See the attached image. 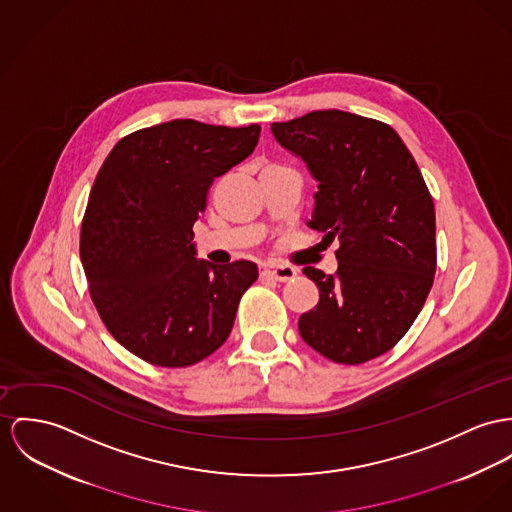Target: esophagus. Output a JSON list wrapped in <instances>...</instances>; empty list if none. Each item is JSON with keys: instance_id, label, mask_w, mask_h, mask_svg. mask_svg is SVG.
I'll return each mask as SVG.
<instances>
[{"instance_id": "obj_1", "label": "esophagus", "mask_w": 512, "mask_h": 512, "mask_svg": "<svg viewBox=\"0 0 512 512\" xmlns=\"http://www.w3.org/2000/svg\"><path fill=\"white\" fill-rule=\"evenodd\" d=\"M259 275L271 276L278 282H288L296 276V269L288 265H275V263H261L259 265Z\"/></svg>"}]
</instances>
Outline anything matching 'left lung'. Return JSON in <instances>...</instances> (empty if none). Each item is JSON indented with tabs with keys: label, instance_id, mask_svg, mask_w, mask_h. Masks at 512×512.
Segmentation results:
<instances>
[{
	"label": "left lung",
	"instance_id": "obj_1",
	"mask_svg": "<svg viewBox=\"0 0 512 512\" xmlns=\"http://www.w3.org/2000/svg\"><path fill=\"white\" fill-rule=\"evenodd\" d=\"M280 146L317 179L310 228L339 239V269L304 267L319 288L300 315L302 339L339 364L388 353L413 325L436 271L434 204L427 183L394 128L329 109L273 122Z\"/></svg>",
	"mask_w": 512,
	"mask_h": 512
}]
</instances>
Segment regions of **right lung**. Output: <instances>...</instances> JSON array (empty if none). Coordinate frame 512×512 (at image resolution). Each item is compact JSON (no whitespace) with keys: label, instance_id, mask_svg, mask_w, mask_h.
Segmentation results:
<instances>
[{"label":"right lung","instance_id":"add662e5","mask_svg":"<svg viewBox=\"0 0 512 512\" xmlns=\"http://www.w3.org/2000/svg\"><path fill=\"white\" fill-rule=\"evenodd\" d=\"M261 126L177 118L124 136L101 165L81 222L89 296L138 358L185 368L228 339L257 267L195 259L193 224L210 185L247 158Z\"/></svg>","mask_w":512,"mask_h":512}]
</instances>
